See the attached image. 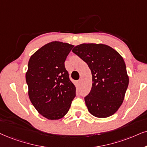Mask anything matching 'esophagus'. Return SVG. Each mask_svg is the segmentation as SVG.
Returning <instances> with one entry per match:
<instances>
[{"mask_svg":"<svg viewBox=\"0 0 147 147\" xmlns=\"http://www.w3.org/2000/svg\"><path fill=\"white\" fill-rule=\"evenodd\" d=\"M81 79L78 80V81H77V84L79 85H81Z\"/></svg>","mask_w":147,"mask_h":147,"instance_id":"1","label":"esophagus"}]
</instances>
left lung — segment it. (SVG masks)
I'll use <instances>...</instances> for the list:
<instances>
[{
  "mask_svg": "<svg viewBox=\"0 0 147 147\" xmlns=\"http://www.w3.org/2000/svg\"><path fill=\"white\" fill-rule=\"evenodd\" d=\"M72 52L87 63L92 72V90L85 97L89 112L99 118L111 116L123 103L129 84L123 57L103 44H81Z\"/></svg>",
  "mask_w": 147,
  "mask_h": 147,
  "instance_id": "8db88e82",
  "label": "left lung"
}]
</instances>
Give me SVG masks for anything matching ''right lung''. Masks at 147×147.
<instances>
[{"label": "right lung", "instance_id": "1", "mask_svg": "<svg viewBox=\"0 0 147 147\" xmlns=\"http://www.w3.org/2000/svg\"><path fill=\"white\" fill-rule=\"evenodd\" d=\"M74 45L58 41L42 46L30 58L26 80L37 111L48 119L62 118L76 96L64 62Z\"/></svg>", "mask_w": 147, "mask_h": 147}]
</instances>
